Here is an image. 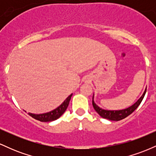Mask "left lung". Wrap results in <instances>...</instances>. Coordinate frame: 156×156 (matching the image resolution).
I'll list each match as a JSON object with an SVG mask.
<instances>
[{"instance_id": "left-lung-1", "label": "left lung", "mask_w": 156, "mask_h": 156, "mask_svg": "<svg viewBox=\"0 0 156 156\" xmlns=\"http://www.w3.org/2000/svg\"><path fill=\"white\" fill-rule=\"evenodd\" d=\"M147 91V88L144 91V92L143 93V94L141 97L139 98L138 101L136 102L135 103L131 106H130L129 108L122 109V110H118V111H110V110H104V109H102L100 108L99 106H98L94 102V95H93L92 98V105L94 107V110L96 111L98 113L101 117L103 118H105V119H109V120L112 121H119L121 119H125V117H127L128 116H129L130 114H131L134 111L136 110L138 108L140 103L142 101L143 98H144V95H145V93Z\"/></svg>"}]
</instances>
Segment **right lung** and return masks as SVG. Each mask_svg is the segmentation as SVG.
Instances as JSON below:
<instances>
[{
  "label": "right lung",
  "instance_id": "1",
  "mask_svg": "<svg viewBox=\"0 0 156 156\" xmlns=\"http://www.w3.org/2000/svg\"><path fill=\"white\" fill-rule=\"evenodd\" d=\"M73 94H71L67 99L64 101L62 104H61L58 108H56L54 110L51 111V112L44 113V114H31V113H28L31 117H32L34 119H37L40 122H51L55 119H58L62 114H64V112L67 110L68 105H69V101L71 99V97H72Z\"/></svg>",
  "mask_w": 156,
  "mask_h": 156
}]
</instances>
